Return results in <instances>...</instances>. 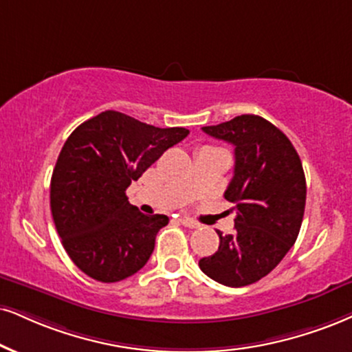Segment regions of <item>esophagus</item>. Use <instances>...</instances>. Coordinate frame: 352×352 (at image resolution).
Masks as SVG:
<instances>
[{"instance_id": "1", "label": "esophagus", "mask_w": 352, "mask_h": 352, "mask_svg": "<svg viewBox=\"0 0 352 352\" xmlns=\"http://www.w3.org/2000/svg\"><path fill=\"white\" fill-rule=\"evenodd\" d=\"M179 222L183 223L184 227H188V228H197V227H199V223H197V222H194V220L188 219V217H183V219H181Z\"/></svg>"}]
</instances>
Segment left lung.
Listing matches in <instances>:
<instances>
[{"label":"left lung","mask_w":352,"mask_h":352,"mask_svg":"<svg viewBox=\"0 0 352 352\" xmlns=\"http://www.w3.org/2000/svg\"><path fill=\"white\" fill-rule=\"evenodd\" d=\"M202 130L235 146V171L223 196L235 204L236 217L232 235L217 232L219 250L199 267L219 284L245 287L267 276L297 240L307 199L302 162L285 133L259 116Z\"/></svg>","instance_id":"8db88e82"}]
</instances>
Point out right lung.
Here are the masks:
<instances>
[{
	"label": "right lung",
	"mask_w": 352,
	"mask_h": 352,
	"mask_svg": "<svg viewBox=\"0 0 352 352\" xmlns=\"http://www.w3.org/2000/svg\"><path fill=\"white\" fill-rule=\"evenodd\" d=\"M188 133L106 111L67 138L52 175L50 209L65 251L86 276L119 282L145 266L169 219L142 214L125 190Z\"/></svg>",
	"instance_id": "obj_1"
}]
</instances>
